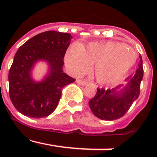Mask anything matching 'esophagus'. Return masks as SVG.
<instances>
[{
	"mask_svg": "<svg viewBox=\"0 0 157 157\" xmlns=\"http://www.w3.org/2000/svg\"><path fill=\"white\" fill-rule=\"evenodd\" d=\"M76 82H77L78 84H79L80 86H86L87 84H88V82H87L86 81H85V80H81V79L76 80Z\"/></svg>",
	"mask_w": 157,
	"mask_h": 157,
	"instance_id": "esophagus-1",
	"label": "esophagus"
}]
</instances>
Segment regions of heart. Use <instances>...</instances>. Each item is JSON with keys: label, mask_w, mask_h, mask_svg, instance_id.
Masks as SVG:
<instances>
[{"label": "heart", "mask_w": 157, "mask_h": 157, "mask_svg": "<svg viewBox=\"0 0 157 157\" xmlns=\"http://www.w3.org/2000/svg\"><path fill=\"white\" fill-rule=\"evenodd\" d=\"M66 64L76 73L85 71L89 64L94 65V75L99 82L111 84L120 80L136 61L132 48L117 41L79 44L71 46L65 57Z\"/></svg>", "instance_id": "heart-1"}]
</instances>
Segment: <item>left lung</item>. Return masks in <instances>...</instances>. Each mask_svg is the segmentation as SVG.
Masks as SVG:
<instances>
[{"label":"left lung","mask_w":157,"mask_h":157,"mask_svg":"<svg viewBox=\"0 0 157 157\" xmlns=\"http://www.w3.org/2000/svg\"><path fill=\"white\" fill-rule=\"evenodd\" d=\"M138 68L127 85H119L112 90L98 88L97 94L89 101V106L96 117L103 120H115L123 117L140 94L143 78L142 58L140 56Z\"/></svg>","instance_id":"left-lung-1"}]
</instances>
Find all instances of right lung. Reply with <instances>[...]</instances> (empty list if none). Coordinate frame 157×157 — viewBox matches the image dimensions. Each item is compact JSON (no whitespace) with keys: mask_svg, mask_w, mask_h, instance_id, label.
I'll list each match as a JSON object with an SVG mask.
<instances>
[{"mask_svg":"<svg viewBox=\"0 0 157 157\" xmlns=\"http://www.w3.org/2000/svg\"><path fill=\"white\" fill-rule=\"evenodd\" d=\"M72 36L48 30L34 36L19 47L8 73L9 96L16 110L30 118H42L54 112L62 89L75 81L63 73V57ZM38 61H45L49 71L40 82L32 78Z\"/></svg>","mask_w":157,"mask_h":157,"instance_id":"right-lung-1","label":"right lung"}]
</instances>
